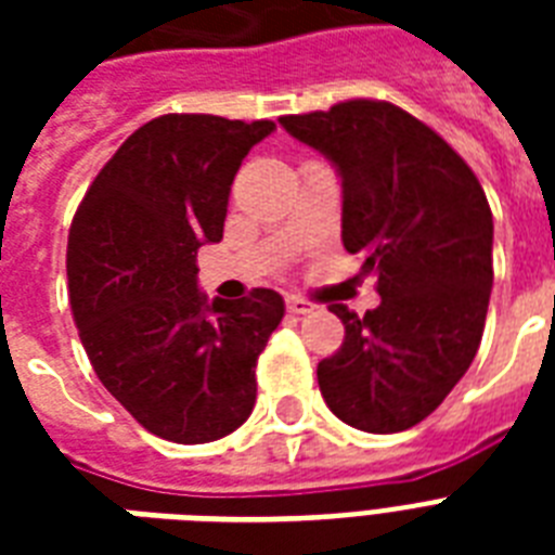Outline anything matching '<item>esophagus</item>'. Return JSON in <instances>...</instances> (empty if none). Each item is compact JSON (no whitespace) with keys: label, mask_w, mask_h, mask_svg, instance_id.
<instances>
[{"label":"esophagus","mask_w":555,"mask_h":555,"mask_svg":"<svg viewBox=\"0 0 555 555\" xmlns=\"http://www.w3.org/2000/svg\"><path fill=\"white\" fill-rule=\"evenodd\" d=\"M287 311L296 313V317H302V313L317 311V305L308 302V299H299V296H287Z\"/></svg>","instance_id":"obj_1"}]
</instances>
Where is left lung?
<instances>
[{
	"label": "left lung",
	"instance_id": "obj_1",
	"mask_svg": "<svg viewBox=\"0 0 555 555\" xmlns=\"http://www.w3.org/2000/svg\"><path fill=\"white\" fill-rule=\"evenodd\" d=\"M296 141L343 178V244L377 273L379 305L317 365L325 403L354 429L391 435L429 417L473 365L492 291V212L466 160L386 100L285 115Z\"/></svg>",
	"mask_w": 555,
	"mask_h": 555
}]
</instances>
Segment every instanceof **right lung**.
Listing matches in <instances>:
<instances>
[{
  "label": "right lung",
  "instance_id": "right-lung-1",
  "mask_svg": "<svg viewBox=\"0 0 555 555\" xmlns=\"http://www.w3.org/2000/svg\"><path fill=\"white\" fill-rule=\"evenodd\" d=\"M276 124L160 115L91 181L68 233V296L94 374L143 429L172 443L235 431L256 360L285 317L276 291L198 294V247L221 242L244 155Z\"/></svg>",
  "mask_w": 555,
  "mask_h": 555
}]
</instances>
